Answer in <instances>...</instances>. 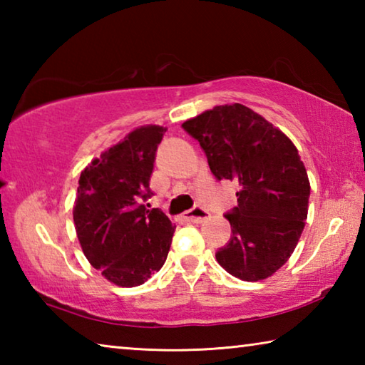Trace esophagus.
<instances>
[{
    "label": "esophagus",
    "instance_id": "1",
    "mask_svg": "<svg viewBox=\"0 0 365 365\" xmlns=\"http://www.w3.org/2000/svg\"><path fill=\"white\" fill-rule=\"evenodd\" d=\"M183 219L188 220V222H196V224H200V222H205L206 219H209V212L206 211L205 207L196 206V207L190 209V211L185 212Z\"/></svg>",
    "mask_w": 365,
    "mask_h": 365
}]
</instances>
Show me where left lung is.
Listing matches in <instances>:
<instances>
[{"instance_id": "8db88e82", "label": "left lung", "mask_w": 365, "mask_h": 365, "mask_svg": "<svg viewBox=\"0 0 365 365\" xmlns=\"http://www.w3.org/2000/svg\"><path fill=\"white\" fill-rule=\"evenodd\" d=\"M200 141L217 180L240 183L225 217L232 237L215 259L245 282L264 280L293 255L307 219V172L285 133L243 104H225L182 123Z\"/></svg>"}]
</instances>
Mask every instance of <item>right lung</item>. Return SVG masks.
Instances as JSON below:
<instances>
[{"instance_id": "1", "label": "right lung", "mask_w": 365, "mask_h": 365, "mask_svg": "<svg viewBox=\"0 0 365 365\" xmlns=\"http://www.w3.org/2000/svg\"><path fill=\"white\" fill-rule=\"evenodd\" d=\"M164 127L135 128L80 174L73 224L85 257L117 287H138L163 267L175 225L151 197L150 178Z\"/></svg>"}]
</instances>
